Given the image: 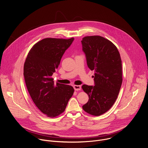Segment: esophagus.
Instances as JSON below:
<instances>
[{
  "label": "esophagus",
  "instance_id": "34e87169",
  "mask_svg": "<svg viewBox=\"0 0 148 148\" xmlns=\"http://www.w3.org/2000/svg\"><path fill=\"white\" fill-rule=\"evenodd\" d=\"M74 90L75 91H78V90H81V86H79V85H74L73 86Z\"/></svg>",
  "mask_w": 148,
  "mask_h": 148
}]
</instances>
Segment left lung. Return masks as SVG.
<instances>
[{
  "label": "left lung",
  "instance_id": "1",
  "mask_svg": "<svg viewBox=\"0 0 148 148\" xmlns=\"http://www.w3.org/2000/svg\"><path fill=\"white\" fill-rule=\"evenodd\" d=\"M81 42L87 66L95 71V86H82L89 97L82 108L90 115L100 116L112 107L119 95L123 81L120 55L115 45L101 36H86Z\"/></svg>",
  "mask_w": 148,
  "mask_h": 148
}]
</instances>
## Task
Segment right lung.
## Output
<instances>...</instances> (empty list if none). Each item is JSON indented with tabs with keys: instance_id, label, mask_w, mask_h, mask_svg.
I'll return each mask as SVG.
<instances>
[{
	"instance_id": "right-lung-1",
	"label": "right lung",
	"mask_w": 148,
	"mask_h": 148,
	"mask_svg": "<svg viewBox=\"0 0 148 148\" xmlns=\"http://www.w3.org/2000/svg\"><path fill=\"white\" fill-rule=\"evenodd\" d=\"M74 40L44 38L33 45L24 63V76L30 96L37 107L49 117L64 112L74 91L71 86L55 84L51 78Z\"/></svg>"
}]
</instances>
